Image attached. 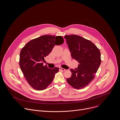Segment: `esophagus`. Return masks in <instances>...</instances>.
I'll return each instance as SVG.
<instances>
[{"instance_id": "obj_1", "label": "esophagus", "mask_w": 120, "mask_h": 120, "mask_svg": "<svg viewBox=\"0 0 120 120\" xmlns=\"http://www.w3.org/2000/svg\"><path fill=\"white\" fill-rule=\"evenodd\" d=\"M59 69L62 71H65L66 70L65 69H64V68H63L62 67H59Z\"/></svg>"}]
</instances>
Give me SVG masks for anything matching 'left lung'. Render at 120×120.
Returning <instances> with one entry per match:
<instances>
[{
	"mask_svg": "<svg viewBox=\"0 0 120 120\" xmlns=\"http://www.w3.org/2000/svg\"><path fill=\"white\" fill-rule=\"evenodd\" d=\"M64 38L72 57L79 63L75 70L70 69L72 75L66 81L74 88L82 89L95 77L101 63L100 51L93 43L80 36L71 35Z\"/></svg>",
	"mask_w": 120,
	"mask_h": 120,
	"instance_id": "obj_1",
	"label": "left lung"
}]
</instances>
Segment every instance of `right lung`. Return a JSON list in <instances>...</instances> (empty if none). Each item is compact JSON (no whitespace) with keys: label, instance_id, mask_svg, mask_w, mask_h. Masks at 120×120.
Returning <instances> with one entry per match:
<instances>
[{"label":"right lung","instance_id":"add662e5","mask_svg":"<svg viewBox=\"0 0 120 120\" xmlns=\"http://www.w3.org/2000/svg\"><path fill=\"white\" fill-rule=\"evenodd\" d=\"M61 36L44 35L28 42L21 49L19 65L30 86L37 90H43L52 82L59 69H50L44 66V58L51 53L55 45L63 44Z\"/></svg>","mask_w":120,"mask_h":120}]
</instances>
